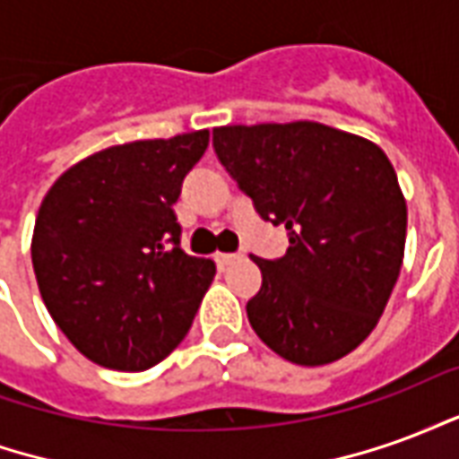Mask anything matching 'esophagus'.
I'll return each mask as SVG.
<instances>
[{"label": "esophagus", "instance_id": "34e87169", "mask_svg": "<svg viewBox=\"0 0 459 459\" xmlns=\"http://www.w3.org/2000/svg\"><path fill=\"white\" fill-rule=\"evenodd\" d=\"M236 260H238L236 253H216V263H219V265H230V263H236Z\"/></svg>", "mask_w": 459, "mask_h": 459}]
</instances>
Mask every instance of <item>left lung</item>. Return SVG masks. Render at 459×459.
Returning a JSON list of instances; mask_svg holds the SVG:
<instances>
[{"label": "left lung", "mask_w": 459, "mask_h": 459, "mask_svg": "<svg viewBox=\"0 0 459 459\" xmlns=\"http://www.w3.org/2000/svg\"><path fill=\"white\" fill-rule=\"evenodd\" d=\"M213 147L260 216L290 233L282 258L253 255L263 285L246 305L250 327L299 366L354 351L403 265L408 209L385 152L312 120L223 125Z\"/></svg>", "instance_id": "left-lung-1"}]
</instances>
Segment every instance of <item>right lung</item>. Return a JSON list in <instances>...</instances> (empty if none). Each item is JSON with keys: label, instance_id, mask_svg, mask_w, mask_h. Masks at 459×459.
<instances>
[{"label": "right lung", "instance_id": "add662e5", "mask_svg": "<svg viewBox=\"0 0 459 459\" xmlns=\"http://www.w3.org/2000/svg\"><path fill=\"white\" fill-rule=\"evenodd\" d=\"M209 130L115 144L46 191L31 263L48 315L93 364L147 371L186 337L216 275L179 246L174 204Z\"/></svg>", "mask_w": 459, "mask_h": 459}]
</instances>
